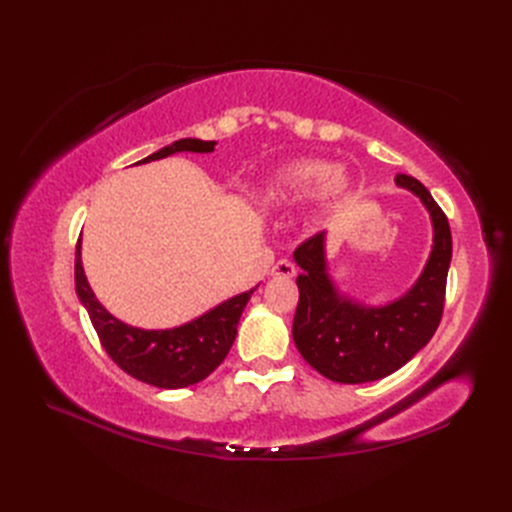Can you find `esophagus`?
<instances>
[{
    "mask_svg": "<svg viewBox=\"0 0 512 512\" xmlns=\"http://www.w3.org/2000/svg\"><path fill=\"white\" fill-rule=\"evenodd\" d=\"M271 273H273L275 277H294V275H297V267H294L290 260L282 258V260L275 262V267L271 269Z\"/></svg>",
    "mask_w": 512,
    "mask_h": 512,
    "instance_id": "34e87169",
    "label": "esophagus"
}]
</instances>
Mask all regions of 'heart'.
<instances>
[{
    "label": "heart",
    "mask_w": 512,
    "mask_h": 512,
    "mask_svg": "<svg viewBox=\"0 0 512 512\" xmlns=\"http://www.w3.org/2000/svg\"><path fill=\"white\" fill-rule=\"evenodd\" d=\"M350 188V179L342 168H333L327 160H299L277 173L269 185L273 203H301L309 198L337 200Z\"/></svg>",
    "instance_id": "1"
}]
</instances>
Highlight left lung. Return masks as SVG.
Masks as SVG:
<instances>
[{
  "label": "left lung",
  "mask_w": 512,
  "mask_h": 512,
  "mask_svg": "<svg viewBox=\"0 0 512 512\" xmlns=\"http://www.w3.org/2000/svg\"><path fill=\"white\" fill-rule=\"evenodd\" d=\"M395 183L423 200L433 224L429 260L404 297L382 307H367L339 294L327 273L324 232L294 250V260L303 269L297 277L294 344L309 365L333 382L361 384L391 376L427 346L442 320L453 256L451 226L421 181L397 175Z\"/></svg>",
  "instance_id": "1"
}]
</instances>
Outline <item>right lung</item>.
Returning a JSON list of instances; mask_svg holds the SVG:
<instances>
[{"label": "right lung", "instance_id": "right-lung-1", "mask_svg": "<svg viewBox=\"0 0 512 512\" xmlns=\"http://www.w3.org/2000/svg\"><path fill=\"white\" fill-rule=\"evenodd\" d=\"M213 149L215 141L181 138V141H175L173 145L151 153V156L136 164L162 160L179 151L211 153ZM74 284L76 294H79L81 303L85 305L91 324H94L108 356L132 378L158 386V389H183V386H192L205 380L226 359V354L237 337L239 318L247 301H250L252 292L256 290L252 288L241 292L237 297L209 309L207 314L175 329H136L117 320L113 314H108L102 303L96 299L83 271L81 239L76 243Z\"/></svg>", "mask_w": 512, "mask_h": 512}]
</instances>
